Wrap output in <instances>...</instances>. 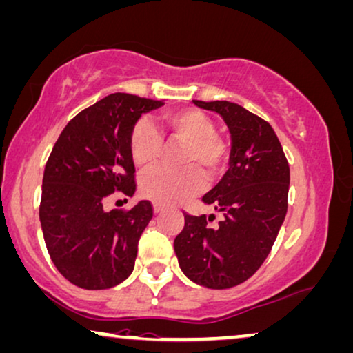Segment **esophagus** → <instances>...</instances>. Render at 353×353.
<instances>
[{
    "mask_svg": "<svg viewBox=\"0 0 353 353\" xmlns=\"http://www.w3.org/2000/svg\"><path fill=\"white\" fill-rule=\"evenodd\" d=\"M163 210H165V208H163L161 205H158V203H155V205H153V212H155V214H160Z\"/></svg>",
    "mask_w": 353,
    "mask_h": 353,
    "instance_id": "34e87169",
    "label": "esophagus"
}]
</instances>
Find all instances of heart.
Wrapping results in <instances>:
<instances>
[{"instance_id":"obj_1","label":"heart","mask_w":353,"mask_h":353,"mask_svg":"<svg viewBox=\"0 0 353 353\" xmlns=\"http://www.w3.org/2000/svg\"><path fill=\"white\" fill-rule=\"evenodd\" d=\"M166 139L170 143L183 145L179 165L182 170L170 171L158 168L147 172L141 181V193L160 205H176L196 195L205 187V175L217 182L230 165V145L206 112L195 107L177 108L161 115ZM129 152L134 165L148 170L160 160L163 139L147 120H139L129 134Z\"/></svg>"}]
</instances>
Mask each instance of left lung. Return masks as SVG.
Returning <instances> with one entry per match:
<instances>
[{"mask_svg": "<svg viewBox=\"0 0 353 353\" xmlns=\"http://www.w3.org/2000/svg\"><path fill=\"white\" fill-rule=\"evenodd\" d=\"M217 112L232 134L230 170L203 196L222 214L190 216L174 238L183 274L211 290H227L259 270L288 211L290 165L269 123L227 101H193Z\"/></svg>", "mask_w": 353, "mask_h": 353, "instance_id": "obj_1", "label": "left lung"}]
</instances>
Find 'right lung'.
I'll list each match as a JSON object with an SVG mask.
<instances>
[{"instance_id": "1", "label": "right lung", "mask_w": 353, "mask_h": 353, "mask_svg": "<svg viewBox=\"0 0 353 353\" xmlns=\"http://www.w3.org/2000/svg\"><path fill=\"white\" fill-rule=\"evenodd\" d=\"M163 101L115 92L73 117L54 143L43 176L39 221L56 269L84 290H108L134 270L150 201L105 211L115 192L132 196L136 168L129 134Z\"/></svg>"}]
</instances>
